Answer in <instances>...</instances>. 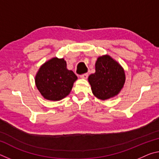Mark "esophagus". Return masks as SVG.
I'll use <instances>...</instances> for the list:
<instances>
[{
  "label": "esophagus",
  "mask_w": 159,
  "mask_h": 159,
  "mask_svg": "<svg viewBox=\"0 0 159 159\" xmlns=\"http://www.w3.org/2000/svg\"><path fill=\"white\" fill-rule=\"evenodd\" d=\"M88 77V74H82V75H80V79H86Z\"/></svg>",
  "instance_id": "obj_1"
}]
</instances>
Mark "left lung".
I'll return each instance as SVG.
<instances>
[{
    "label": "left lung",
    "mask_w": 159,
    "mask_h": 159,
    "mask_svg": "<svg viewBox=\"0 0 159 159\" xmlns=\"http://www.w3.org/2000/svg\"><path fill=\"white\" fill-rule=\"evenodd\" d=\"M125 71L109 55L99 57L95 63V73L88 77L93 95L105 100L117 95L124 85Z\"/></svg>",
    "instance_id": "left-lung-1"
}]
</instances>
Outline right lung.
I'll return each instance as SVG.
<instances>
[{"label":"right lung","mask_w":159,"mask_h":159,"mask_svg":"<svg viewBox=\"0 0 159 159\" xmlns=\"http://www.w3.org/2000/svg\"><path fill=\"white\" fill-rule=\"evenodd\" d=\"M77 79L73 71L67 69L63 58L53 57L40 67L35 83L45 99L58 101L69 95Z\"/></svg>","instance_id":"right-lung-1"}]
</instances>
